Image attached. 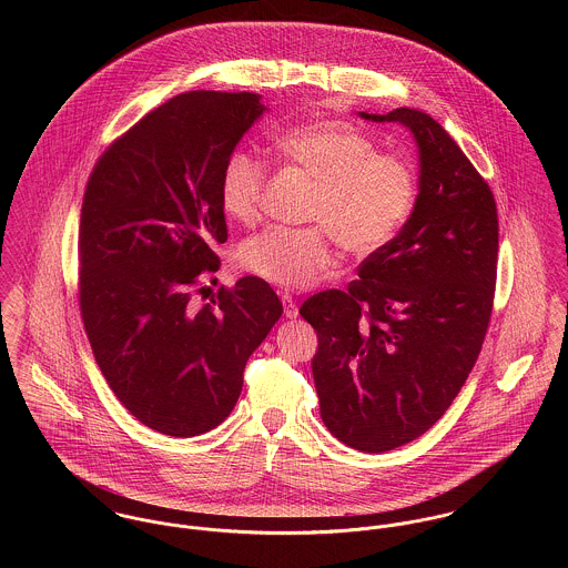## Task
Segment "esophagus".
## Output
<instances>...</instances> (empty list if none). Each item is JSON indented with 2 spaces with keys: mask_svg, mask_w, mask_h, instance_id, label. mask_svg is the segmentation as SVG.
Returning a JSON list of instances; mask_svg holds the SVG:
<instances>
[{
  "mask_svg": "<svg viewBox=\"0 0 568 568\" xmlns=\"http://www.w3.org/2000/svg\"><path fill=\"white\" fill-rule=\"evenodd\" d=\"M282 304H284V315H286L288 320H295V317L300 315L297 304H295V300H293L291 293H284V295H282Z\"/></svg>",
  "mask_w": 568,
  "mask_h": 568,
  "instance_id": "obj_1",
  "label": "esophagus"
}]
</instances>
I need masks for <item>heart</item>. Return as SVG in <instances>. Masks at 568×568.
Segmentation results:
<instances>
[{
    "label": "heart",
    "mask_w": 568,
    "mask_h": 568,
    "mask_svg": "<svg viewBox=\"0 0 568 568\" xmlns=\"http://www.w3.org/2000/svg\"><path fill=\"white\" fill-rule=\"evenodd\" d=\"M275 151L315 181L306 207L311 227H266L239 246L244 271L286 286L306 288L334 264V243L352 255H372L392 243L413 210L415 174L352 124L315 120L284 129ZM266 165L234 151L221 168L219 203L227 219L253 223L260 216Z\"/></svg>",
    "instance_id": "b5f03b06"
}]
</instances>
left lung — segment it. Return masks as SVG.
Instances as JSON below:
<instances>
[{"mask_svg":"<svg viewBox=\"0 0 568 568\" xmlns=\"http://www.w3.org/2000/svg\"><path fill=\"white\" fill-rule=\"evenodd\" d=\"M400 122L419 146V194L400 234L367 255L345 291L308 297L300 315L320 347L313 376L327 430L385 453L426 433L473 372L494 306L498 214L477 168L426 113Z\"/></svg>","mask_w":568,"mask_h":568,"instance_id":"left-lung-1","label":"left lung"}]
</instances>
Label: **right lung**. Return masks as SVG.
<instances>
[{
    "mask_svg": "<svg viewBox=\"0 0 568 568\" xmlns=\"http://www.w3.org/2000/svg\"><path fill=\"white\" fill-rule=\"evenodd\" d=\"M248 91H187L146 113L93 165L79 227V304L111 392L149 428L194 437L243 392L282 302L246 275L199 306L227 241L219 176L262 113Z\"/></svg>",
    "mask_w": 568,
    "mask_h": 568,
    "instance_id": "1",
    "label": "right lung"
}]
</instances>
